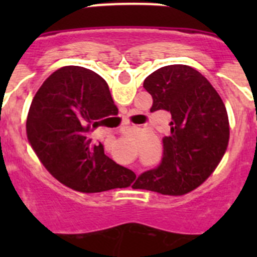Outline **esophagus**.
Segmentation results:
<instances>
[{
	"label": "esophagus",
	"instance_id": "esophagus-1",
	"mask_svg": "<svg viewBox=\"0 0 257 257\" xmlns=\"http://www.w3.org/2000/svg\"><path fill=\"white\" fill-rule=\"evenodd\" d=\"M127 127H128V122L124 121L123 124H122V126H121V128H119V131H126Z\"/></svg>",
	"mask_w": 257,
	"mask_h": 257
}]
</instances>
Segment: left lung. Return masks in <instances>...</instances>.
<instances>
[{"label": "left lung", "mask_w": 257, "mask_h": 257, "mask_svg": "<svg viewBox=\"0 0 257 257\" xmlns=\"http://www.w3.org/2000/svg\"><path fill=\"white\" fill-rule=\"evenodd\" d=\"M153 97L151 112L171 113V133L163 138V157L143 172L134 188L162 194H185L216 169L229 142L228 113L206 77L189 65L157 69L144 81Z\"/></svg>", "instance_id": "8db88e82"}]
</instances>
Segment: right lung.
<instances>
[{
	"label": "right lung",
	"mask_w": 257,
	"mask_h": 257,
	"mask_svg": "<svg viewBox=\"0 0 257 257\" xmlns=\"http://www.w3.org/2000/svg\"><path fill=\"white\" fill-rule=\"evenodd\" d=\"M114 110L105 79L83 67H63L32 100L28 142L47 171L72 189L97 193L130 187L136 175L105 156L103 144H92L90 136Z\"/></svg>",
	"instance_id": "right-lung-1"
}]
</instances>
